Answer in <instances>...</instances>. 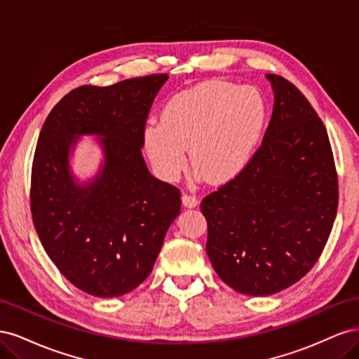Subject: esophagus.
Masks as SVG:
<instances>
[{
  "instance_id": "34e87169",
  "label": "esophagus",
  "mask_w": 359,
  "mask_h": 359,
  "mask_svg": "<svg viewBox=\"0 0 359 359\" xmlns=\"http://www.w3.org/2000/svg\"><path fill=\"white\" fill-rule=\"evenodd\" d=\"M181 201H182V205L186 206V208H194V206H198V203H199L196 196H193V194H187V193L182 194Z\"/></svg>"
}]
</instances>
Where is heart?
Segmentation results:
<instances>
[{"mask_svg":"<svg viewBox=\"0 0 359 359\" xmlns=\"http://www.w3.org/2000/svg\"><path fill=\"white\" fill-rule=\"evenodd\" d=\"M266 102L252 85L206 81L170 97L160 123L144 128V148L157 175L175 181L190 157L203 177L224 184L252 160L266 124Z\"/></svg>","mask_w":359,"mask_h":359,"instance_id":"heart-1","label":"heart"}]
</instances>
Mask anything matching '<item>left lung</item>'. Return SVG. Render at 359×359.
Segmentation results:
<instances>
[{"mask_svg":"<svg viewBox=\"0 0 359 359\" xmlns=\"http://www.w3.org/2000/svg\"><path fill=\"white\" fill-rule=\"evenodd\" d=\"M262 145L244 170L210 193L206 253L227 286L266 297L306 276L327 244L339 180L327 128L304 94L278 74Z\"/></svg>","mask_w":359,"mask_h":359,"instance_id":"left-lung-1","label":"left lung"}]
</instances>
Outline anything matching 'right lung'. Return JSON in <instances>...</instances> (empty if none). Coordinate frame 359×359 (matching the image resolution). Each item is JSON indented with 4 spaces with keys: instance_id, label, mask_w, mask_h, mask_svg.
<instances>
[{
    "instance_id": "add662e5",
    "label": "right lung",
    "mask_w": 359,
    "mask_h": 359,
    "mask_svg": "<svg viewBox=\"0 0 359 359\" xmlns=\"http://www.w3.org/2000/svg\"><path fill=\"white\" fill-rule=\"evenodd\" d=\"M168 78L79 86L41 127L31 170L32 222L60 273L93 297H121L142 283L180 214V190L151 175L140 151L151 104ZM82 134L102 136L105 161L93 182L78 184L68 154Z\"/></svg>"
}]
</instances>
